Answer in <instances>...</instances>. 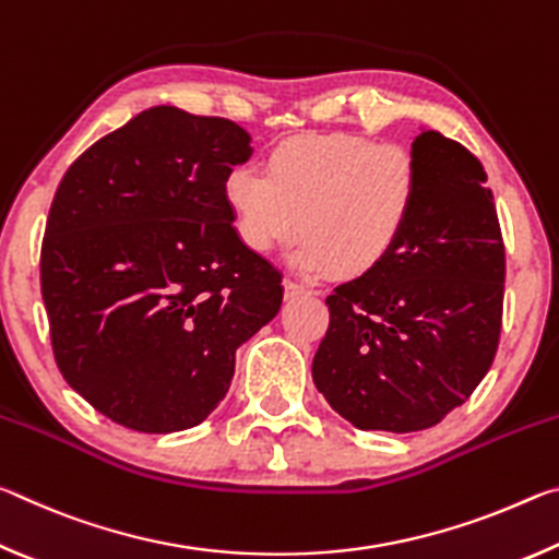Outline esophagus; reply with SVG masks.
I'll return each mask as SVG.
<instances>
[{"label":"esophagus","instance_id":"34e87169","mask_svg":"<svg viewBox=\"0 0 559 559\" xmlns=\"http://www.w3.org/2000/svg\"><path fill=\"white\" fill-rule=\"evenodd\" d=\"M283 286H286V298H302V296H316V290L313 288H308V286H302V283H298V281H286L283 283Z\"/></svg>","mask_w":559,"mask_h":559}]
</instances>
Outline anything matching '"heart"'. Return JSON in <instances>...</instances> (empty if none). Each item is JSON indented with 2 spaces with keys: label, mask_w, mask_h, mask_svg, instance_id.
I'll list each match as a JSON object with an SVG mask.
<instances>
[{
  "label": "heart",
  "mask_w": 559,
  "mask_h": 559,
  "mask_svg": "<svg viewBox=\"0 0 559 559\" xmlns=\"http://www.w3.org/2000/svg\"><path fill=\"white\" fill-rule=\"evenodd\" d=\"M266 173L236 167L224 197L241 241L271 253L302 234L293 263L306 273L362 276L390 257L419 197L412 150L353 132H308L271 150Z\"/></svg>",
  "instance_id": "heart-1"
}]
</instances>
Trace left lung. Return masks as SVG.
Returning a JSON list of instances; mask_svg holds the SVG:
<instances>
[{
	"mask_svg": "<svg viewBox=\"0 0 559 559\" xmlns=\"http://www.w3.org/2000/svg\"><path fill=\"white\" fill-rule=\"evenodd\" d=\"M419 197L380 266L328 296L313 382L362 431H421L468 400L503 325L506 246L484 165L421 130Z\"/></svg>",
	"mask_w": 559,
	"mask_h": 559,
	"instance_id": "left-lung-1",
	"label": "left lung"
}]
</instances>
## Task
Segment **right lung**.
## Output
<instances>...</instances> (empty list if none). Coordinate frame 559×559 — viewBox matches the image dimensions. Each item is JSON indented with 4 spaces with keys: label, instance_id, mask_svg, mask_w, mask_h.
I'll use <instances>...</instances> for the list:
<instances>
[{
    "label": "right lung",
    "instance_id": "obj_1",
    "mask_svg": "<svg viewBox=\"0 0 559 559\" xmlns=\"http://www.w3.org/2000/svg\"><path fill=\"white\" fill-rule=\"evenodd\" d=\"M249 143L226 118L155 106L56 189L41 243L53 357L120 427L202 424L229 392L236 349L278 313L281 273L239 239L224 197Z\"/></svg>",
    "mask_w": 559,
    "mask_h": 559
}]
</instances>
